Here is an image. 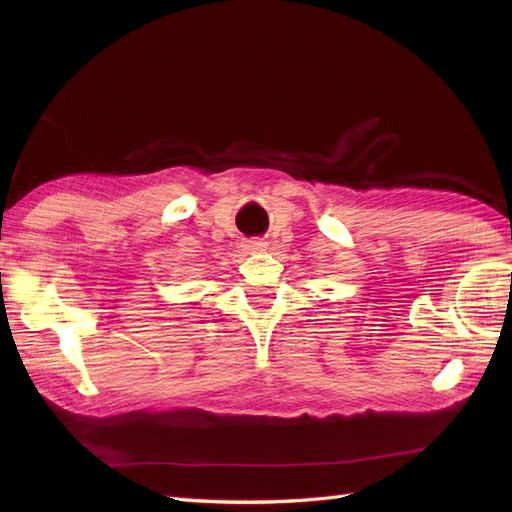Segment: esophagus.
I'll return each instance as SVG.
<instances>
[{"label":"esophagus","instance_id":"obj_1","mask_svg":"<svg viewBox=\"0 0 512 512\" xmlns=\"http://www.w3.org/2000/svg\"><path fill=\"white\" fill-rule=\"evenodd\" d=\"M267 247V243L262 239H254V241H247V250L250 252H262Z\"/></svg>","mask_w":512,"mask_h":512}]
</instances>
